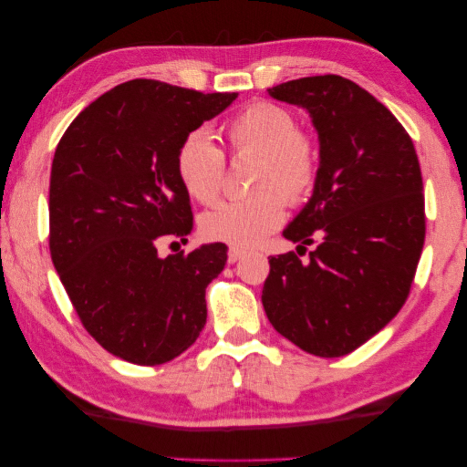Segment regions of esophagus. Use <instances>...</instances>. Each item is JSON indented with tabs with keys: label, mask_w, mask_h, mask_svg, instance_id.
Wrapping results in <instances>:
<instances>
[{
	"label": "esophagus",
	"mask_w": 467,
	"mask_h": 467,
	"mask_svg": "<svg viewBox=\"0 0 467 467\" xmlns=\"http://www.w3.org/2000/svg\"><path fill=\"white\" fill-rule=\"evenodd\" d=\"M244 254H246V252H244L242 248H235V246H232V248L227 250V261L234 265V263H238Z\"/></svg>",
	"instance_id": "1"
}]
</instances>
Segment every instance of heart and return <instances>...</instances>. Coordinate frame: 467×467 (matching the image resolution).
I'll return each instance as SVG.
<instances>
[{
	"label": "heart",
	"mask_w": 467,
	"mask_h": 467,
	"mask_svg": "<svg viewBox=\"0 0 467 467\" xmlns=\"http://www.w3.org/2000/svg\"><path fill=\"white\" fill-rule=\"evenodd\" d=\"M223 130L234 157H256L250 178V188L256 192L206 211L201 232L206 240L250 248L281 225L287 202L302 204L315 192L320 150L310 134L297 130L285 107L266 101L244 107ZM173 163L180 183L194 201H215L223 186L225 155L209 132L192 130L183 136Z\"/></svg>",
	"instance_id": "1"
}]
</instances>
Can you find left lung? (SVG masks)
Segmentation results:
<instances>
[{"mask_svg": "<svg viewBox=\"0 0 467 467\" xmlns=\"http://www.w3.org/2000/svg\"><path fill=\"white\" fill-rule=\"evenodd\" d=\"M304 107L320 142L315 192L271 256L263 306L275 331L308 354L346 356L406 304L426 217L418 155L397 118L368 90L335 74L269 88ZM317 242L306 262L297 254Z\"/></svg>", "mask_w": 467, "mask_h": 467, "instance_id": "8db88e82", "label": "left lung"}]
</instances>
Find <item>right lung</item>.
Returning <instances> with one entry per match:
<instances>
[{"label": "right lung", "instance_id": "1", "mask_svg": "<svg viewBox=\"0 0 467 467\" xmlns=\"http://www.w3.org/2000/svg\"><path fill=\"white\" fill-rule=\"evenodd\" d=\"M238 93H198L130 80L78 113L61 136L49 182V250L84 328L121 360L178 358L206 323L204 289L223 271L225 244L161 258L188 242L190 196L175 173L183 136Z\"/></svg>", "mask_w": 467, "mask_h": 467}]
</instances>
